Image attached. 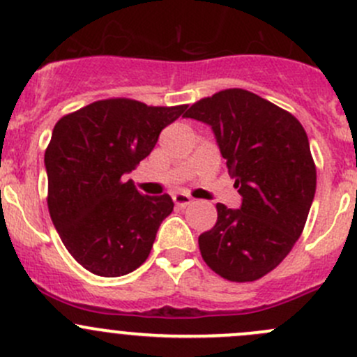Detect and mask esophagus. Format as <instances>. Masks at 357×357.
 Returning <instances> with one entry per match:
<instances>
[{"label": "esophagus", "instance_id": "1", "mask_svg": "<svg viewBox=\"0 0 357 357\" xmlns=\"http://www.w3.org/2000/svg\"><path fill=\"white\" fill-rule=\"evenodd\" d=\"M174 201H175V204H177L178 208H185V206H189V204H192L194 199L189 196V194L175 192L174 194Z\"/></svg>", "mask_w": 357, "mask_h": 357}]
</instances>
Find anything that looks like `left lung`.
Segmentation results:
<instances>
[{"label": "left lung", "instance_id": "8db88e82", "mask_svg": "<svg viewBox=\"0 0 357 357\" xmlns=\"http://www.w3.org/2000/svg\"><path fill=\"white\" fill-rule=\"evenodd\" d=\"M185 118L210 126L241 194L239 208L217 204V224L197 239L201 257L224 280H259L294 248L312 204L316 167L305 130L241 88L201 98Z\"/></svg>", "mask_w": 357, "mask_h": 357}]
</instances>
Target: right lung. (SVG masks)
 I'll list each match as a JSON object with an SVG mask.
<instances>
[{"mask_svg": "<svg viewBox=\"0 0 357 357\" xmlns=\"http://www.w3.org/2000/svg\"><path fill=\"white\" fill-rule=\"evenodd\" d=\"M185 109L109 98L55 125L45 153L48 210L67 252L90 273L125 276L149 257L174 201L168 194L142 196L125 175Z\"/></svg>", "mask_w": 357, "mask_h": 357, "instance_id": "1", "label": "right lung"}]
</instances>
